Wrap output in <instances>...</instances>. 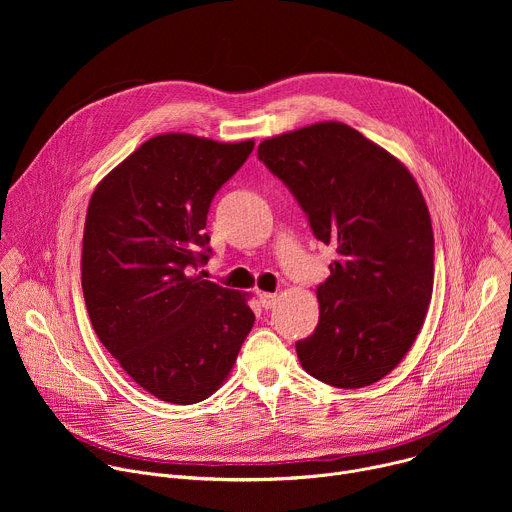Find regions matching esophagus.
Instances as JSON below:
<instances>
[{"mask_svg": "<svg viewBox=\"0 0 512 512\" xmlns=\"http://www.w3.org/2000/svg\"><path fill=\"white\" fill-rule=\"evenodd\" d=\"M259 302L265 310H271L277 304V294H269V291H259Z\"/></svg>", "mask_w": 512, "mask_h": 512, "instance_id": "obj_1", "label": "esophagus"}]
</instances>
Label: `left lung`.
<instances>
[{
  "label": "left lung",
  "instance_id": "obj_1",
  "mask_svg": "<svg viewBox=\"0 0 512 512\" xmlns=\"http://www.w3.org/2000/svg\"><path fill=\"white\" fill-rule=\"evenodd\" d=\"M257 156L338 253L316 291L318 326L296 344L304 371L338 389L381 381L415 342L433 291L431 218L415 178L340 121L269 137Z\"/></svg>",
  "mask_w": 512,
  "mask_h": 512
}]
</instances>
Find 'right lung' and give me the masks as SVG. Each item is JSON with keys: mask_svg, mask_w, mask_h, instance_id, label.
Wrapping results in <instances>:
<instances>
[{"mask_svg": "<svg viewBox=\"0 0 512 512\" xmlns=\"http://www.w3.org/2000/svg\"><path fill=\"white\" fill-rule=\"evenodd\" d=\"M253 145L162 133L91 196L81 259L91 324L121 369L160 401L208 399L253 328L247 294L196 273L210 257V202Z\"/></svg>", "mask_w": 512, "mask_h": 512, "instance_id": "right-lung-1", "label": "right lung"}]
</instances>
